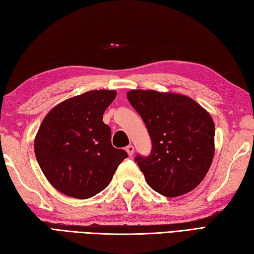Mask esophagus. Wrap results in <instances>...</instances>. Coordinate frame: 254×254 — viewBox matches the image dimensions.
Listing matches in <instances>:
<instances>
[{"label": "esophagus", "instance_id": "esophagus-1", "mask_svg": "<svg viewBox=\"0 0 254 254\" xmlns=\"http://www.w3.org/2000/svg\"><path fill=\"white\" fill-rule=\"evenodd\" d=\"M125 150L127 151V154H128L129 156H132V155H133V151H135V148H133L132 145H129V146H127V147L125 148Z\"/></svg>", "mask_w": 254, "mask_h": 254}]
</instances>
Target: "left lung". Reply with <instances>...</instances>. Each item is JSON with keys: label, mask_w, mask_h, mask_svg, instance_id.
I'll return each instance as SVG.
<instances>
[{"label": "left lung", "mask_w": 254, "mask_h": 254, "mask_svg": "<svg viewBox=\"0 0 254 254\" xmlns=\"http://www.w3.org/2000/svg\"><path fill=\"white\" fill-rule=\"evenodd\" d=\"M127 98L149 132L152 149L135 161L147 184L166 197L190 192L207 175L214 156V123L186 95L132 89Z\"/></svg>", "instance_id": "left-lung-1"}]
</instances>
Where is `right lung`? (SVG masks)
Returning <instances> with one entry per match:
<instances>
[{"label":"right lung","instance_id":"obj_1","mask_svg":"<svg viewBox=\"0 0 254 254\" xmlns=\"http://www.w3.org/2000/svg\"><path fill=\"white\" fill-rule=\"evenodd\" d=\"M116 90H89L64 100L43 119L35 136L36 160L60 192L88 199L103 191L127 152L112 145L103 122Z\"/></svg>","mask_w":254,"mask_h":254}]
</instances>
